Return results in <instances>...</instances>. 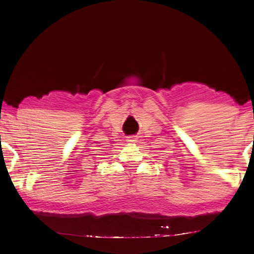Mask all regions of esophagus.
<instances>
[{
    "label": "esophagus",
    "instance_id": "34e87169",
    "mask_svg": "<svg viewBox=\"0 0 254 254\" xmlns=\"http://www.w3.org/2000/svg\"><path fill=\"white\" fill-rule=\"evenodd\" d=\"M127 143H136L137 142V138H136V136H130V137H127Z\"/></svg>",
    "mask_w": 254,
    "mask_h": 254
}]
</instances>
